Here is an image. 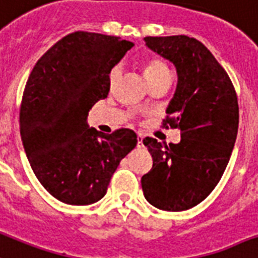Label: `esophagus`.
<instances>
[{"label":"esophagus","mask_w":258,"mask_h":258,"mask_svg":"<svg viewBox=\"0 0 258 258\" xmlns=\"http://www.w3.org/2000/svg\"><path fill=\"white\" fill-rule=\"evenodd\" d=\"M137 141H138V147L143 146V137L141 135V134H139V135L137 137Z\"/></svg>","instance_id":"obj_1"}]
</instances>
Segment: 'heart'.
I'll list each match as a JSON object with an SVG mask.
<instances>
[{
	"label": "heart",
	"instance_id": "heart-1",
	"mask_svg": "<svg viewBox=\"0 0 258 258\" xmlns=\"http://www.w3.org/2000/svg\"><path fill=\"white\" fill-rule=\"evenodd\" d=\"M142 73L149 85L155 81H160L162 78L170 77V70H169L168 64L165 63L162 59L158 58H151L145 60L142 64ZM119 76H120L119 68L112 69L111 73H109V86L115 85Z\"/></svg>",
	"mask_w": 258,
	"mask_h": 258
}]
</instances>
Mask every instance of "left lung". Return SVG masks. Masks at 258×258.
<instances>
[{"label": "left lung", "instance_id": "obj_1", "mask_svg": "<svg viewBox=\"0 0 258 258\" xmlns=\"http://www.w3.org/2000/svg\"><path fill=\"white\" fill-rule=\"evenodd\" d=\"M143 40L176 66L178 84L162 127L180 128L181 135L169 146L143 139L153 157V168L141 180L143 195L160 210L185 211L211 194L229 164L238 133L237 93L225 69L195 37Z\"/></svg>", "mask_w": 258, "mask_h": 258}]
</instances>
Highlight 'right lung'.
<instances>
[{
  "instance_id": "right-lung-1",
  "label": "right lung",
  "mask_w": 258,
  "mask_h": 258,
  "mask_svg": "<svg viewBox=\"0 0 258 258\" xmlns=\"http://www.w3.org/2000/svg\"><path fill=\"white\" fill-rule=\"evenodd\" d=\"M134 44L77 31L56 42L29 74L20 134L35 176L55 199L88 206L103 199L120 161L137 146L130 128H89L88 112L109 92V73Z\"/></svg>"
}]
</instances>
